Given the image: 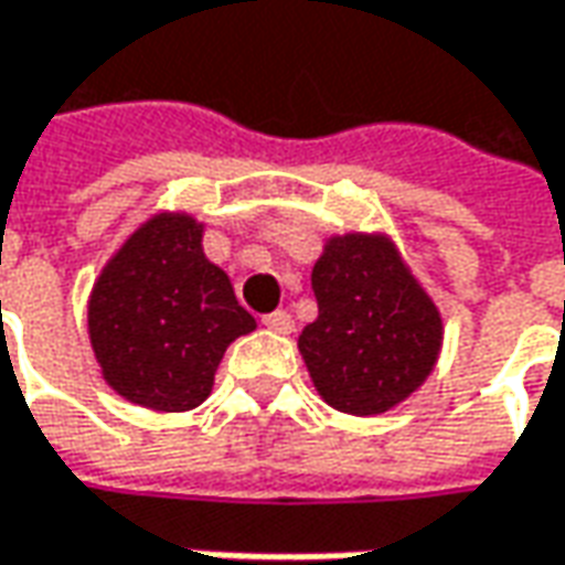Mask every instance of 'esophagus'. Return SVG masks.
<instances>
[{
	"mask_svg": "<svg viewBox=\"0 0 565 565\" xmlns=\"http://www.w3.org/2000/svg\"><path fill=\"white\" fill-rule=\"evenodd\" d=\"M264 327L274 329V332H279V335H289L291 329H295V320H291L289 310H274V313H267V317H264Z\"/></svg>",
	"mask_w": 565,
	"mask_h": 565,
	"instance_id": "34e87169",
	"label": "esophagus"
}]
</instances>
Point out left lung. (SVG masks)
<instances>
[{
	"label": "left lung",
	"mask_w": 565,
	"mask_h": 565,
	"mask_svg": "<svg viewBox=\"0 0 565 565\" xmlns=\"http://www.w3.org/2000/svg\"><path fill=\"white\" fill-rule=\"evenodd\" d=\"M310 286L320 313L298 335V351L329 407L385 414L433 373L441 317L388 238H329Z\"/></svg>",
	"instance_id": "1"
}]
</instances>
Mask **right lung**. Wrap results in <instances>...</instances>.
Here are the masks:
<instances>
[{
  "instance_id": "1",
  "label": "right lung",
  "mask_w": 565,
  "mask_h": 565,
  "mask_svg": "<svg viewBox=\"0 0 565 565\" xmlns=\"http://www.w3.org/2000/svg\"><path fill=\"white\" fill-rule=\"evenodd\" d=\"M252 329L255 317L204 257L202 226L185 214L142 223L89 298V339L108 385L168 414L211 395L223 351Z\"/></svg>"
}]
</instances>
